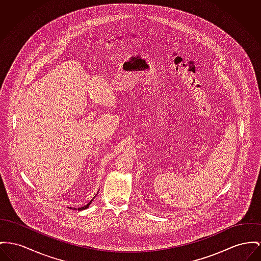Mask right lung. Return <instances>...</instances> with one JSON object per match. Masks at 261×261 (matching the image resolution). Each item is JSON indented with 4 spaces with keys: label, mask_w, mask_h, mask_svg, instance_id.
Here are the masks:
<instances>
[{
    "label": "right lung",
    "mask_w": 261,
    "mask_h": 261,
    "mask_svg": "<svg viewBox=\"0 0 261 261\" xmlns=\"http://www.w3.org/2000/svg\"><path fill=\"white\" fill-rule=\"evenodd\" d=\"M97 194H98V193H97ZM95 197H96V196H95ZM95 197H94V198H95ZM94 198H93V199H92V200H91V201H90V202H89V203H88V204H87V205H86V206H84V207H80V208H78V211H82V210H85V208H89V206H90V204H91V203H92V202H93V200H94ZM69 208H73V210H77V208H71V207H70Z\"/></svg>",
    "instance_id": "obj_1"
}]
</instances>
